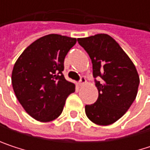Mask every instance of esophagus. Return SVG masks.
I'll return each mask as SVG.
<instances>
[{
    "instance_id": "1",
    "label": "esophagus",
    "mask_w": 150,
    "mask_h": 150,
    "mask_svg": "<svg viewBox=\"0 0 150 150\" xmlns=\"http://www.w3.org/2000/svg\"><path fill=\"white\" fill-rule=\"evenodd\" d=\"M86 82H87L86 78H85L84 76H81V80L79 81V85H80V86H81V85L85 84Z\"/></svg>"
}]
</instances>
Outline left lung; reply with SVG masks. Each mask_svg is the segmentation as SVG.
<instances>
[{
	"label": "left lung",
	"instance_id": "left-lung-1",
	"mask_svg": "<svg viewBox=\"0 0 150 150\" xmlns=\"http://www.w3.org/2000/svg\"><path fill=\"white\" fill-rule=\"evenodd\" d=\"M93 64L98 99L85 106L88 118L97 125H110L119 120L135 101L140 78L135 66L120 45L108 35L78 38Z\"/></svg>",
	"mask_w": 150,
	"mask_h": 150
}]
</instances>
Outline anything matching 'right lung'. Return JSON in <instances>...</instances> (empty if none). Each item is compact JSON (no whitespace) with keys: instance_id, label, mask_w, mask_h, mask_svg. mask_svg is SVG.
<instances>
[{"instance_id":"right-lung-1","label":"right lung","mask_w":150,"mask_h":150,"mask_svg":"<svg viewBox=\"0 0 150 150\" xmlns=\"http://www.w3.org/2000/svg\"><path fill=\"white\" fill-rule=\"evenodd\" d=\"M76 39L51 34L31 43L19 56L12 71L16 98L34 119L47 122L62 112L67 97L75 90L62 75L64 59Z\"/></svg>"}]
</instances>
